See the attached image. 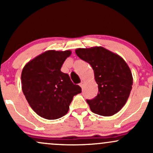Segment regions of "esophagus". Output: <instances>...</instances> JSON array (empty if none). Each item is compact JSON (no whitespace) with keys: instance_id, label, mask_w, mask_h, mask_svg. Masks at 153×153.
Segmentation results:
<instances>
[{"instance_id":"obj_1","label":"esophagus","mask_w":153,"mask_h":153,"mask_svg":"<svg viewBox=\"0 0 153 153\" xmlns=\"http://www.w3.org/2000/svg\"><path fill=\"white\" fill-rule=\"evenodd\" d=\"M83 81H81V82H80V83H79V85H80V87H82V86H83Z\"/></svg>"}]
</instances>
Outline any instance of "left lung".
<instances>
[{"mask_svg":"<svg viewBox=\"0 0 153 153\" xmlns=\"http://www.w3.org/2000/svg\"><path fill=\"white\" fill-rule=\"evenodd\" d=\"M77 56L89 63L98 84V94L87 103L94 113L112 116L120 111L128 100L133 77L122 57L101 46L77 48Z\"/></svg>","mask_w":153,"mask_h":153,"instance_id":"left-lung-1","label":"left lung"}]
</instances>
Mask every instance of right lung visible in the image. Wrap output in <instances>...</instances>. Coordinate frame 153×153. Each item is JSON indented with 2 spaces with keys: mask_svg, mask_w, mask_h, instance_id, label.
<instances>
[{
  "mask_svg": "<svg viewBox=\"0 0 153 153\" xmlns=\"http://www.w3.org/2000/svg\"><path fill=\"white\" fill-rule=\"evenodd\" d=\"M70 51L49 50L25 65L22 72V88L30 106L39 116L55 120L68 113L73 97L81 93L68 74L61 72Z\"/></svg>",
  "mask_w": 153,
  "mask_h": 153,
  "instance_id": "right-lung-1",
  "label": "right lung"
}]
</instances>
